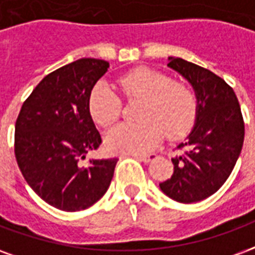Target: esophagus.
Returning <instances> with one entry per match:
<instances>
[{
	"instance_id": "34e87169",
	"label": "esophagus",
	"mask_w": 255,
	"mask_h": 255,
	"mask_svg": "<svg viewBox=\"0 0 255 255\" xmlns=\"http://www.w3.org/2000/svg\"><path fill=\"white\" fill-rule=\"evenodd\" d=\"M135 158H138L139 161H143V162H151L157 158L155 153H149V154H135Z\"/></svg>"
}]
</instances>
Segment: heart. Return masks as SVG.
Listing matches in <instances>:
<instances>
[{
	"mask_svg": "<svg viewBox=\"0 0 255 255\" xmlns=\"http://www.w3.org/2000/svg\"><path fill=\"white\" fill-rule=\"evenodd\" d=\"M127 100L143 101L139 124H119L106 133V147L116 153L139 154L153 149L164 136H184L198 115V98L191 86L172 80L150 68H136L119 80ZM91 117L101 127H109L122 115V100L104 83L95 86L89 100Z\"/></svg>",
	"mask_w": 255,
	"mask_h": 255,
	"instance_id": "heart-1",
	"label": "heart"
}]
</instances>
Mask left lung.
I'll use <instances>...</instances> for the list:
<instances>
[{
    "label": "left lung",
    "instance_id": "8db88e82",
    "mask_svg": "<svg viewBox=\"0 0 255 255\" xmlns=\"http://www.w3.org/2000/svg\"><path fill=\"white\" fill-rule=\"evenodd\" d=\"M168 67L191 83L198 115L186 142L177 146L182 153L172 158L173 175L160 183V188L177 202H199L230 177L245 140V122L235 93L224 79L183 58L169 57Z\"/></svg>",
    "mask_w": 255,
    "mask_h": 255
}]
</instances>
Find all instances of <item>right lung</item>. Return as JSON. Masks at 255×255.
<instances>
[{
  "label": "right lung",
  "instance_id": "1",
  "mask_svg": "<svg viewBox=\"0 0 255 255\" xmlns=\"http://www.w3.org/2000/svg\"><path fill=\"white\" fill-rule=\"evenodd\" d=\"M109 63L80 58L46 75L24 101L14 126V155L39 197L64 212L94 205L111 186L117 158L90 160L102 143L91 119V90Z\"/></svg>",
  "mask_w": 255,
  "mask_h": 255
}]
</instances>
